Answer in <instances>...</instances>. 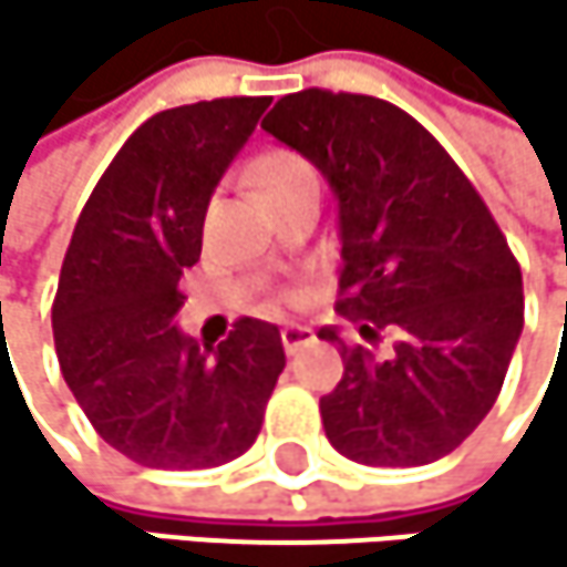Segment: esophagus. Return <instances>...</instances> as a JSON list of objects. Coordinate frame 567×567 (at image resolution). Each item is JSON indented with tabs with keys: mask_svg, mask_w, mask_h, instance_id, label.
I'll return each instance as SVG.
<instances>
[{
	"mask_svg": "<svg viewBox=\"0 0 567 567\" xmlns=\"http://www.w3.org/2000/svg\"><path fill=\"white\" fill-rule=\"evenodd\" d=\"M306 343H312V330H309V326H296V322L281 326V347H286V353H299Z\"/></svg>",
	"mask_w": 567,
	"mask_h": 567,
	"instance_id": "1",
	"label": "esophagus"
}]
</instances>
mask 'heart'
Returning <instances> with one entry per match:
<instances>
[{"mask_svg":"<svg viewBox=\"0 0 567 567\" xmlns=\"http://www.w3.org/2000/svg\"><path fill=\"white\" fill-rule=\"evenodd\" d=\"M302 179H316L312 166L302 156H296V152H286V148L265 152V156H258L255 166H251V183H255L261 200H271L275 193L289 189V186H296ZM286 299H292V296H286Z\"/></svg>","mask_w":567,"mask_h":567,"instance_id":"1","label":"heart"}]
</instances>
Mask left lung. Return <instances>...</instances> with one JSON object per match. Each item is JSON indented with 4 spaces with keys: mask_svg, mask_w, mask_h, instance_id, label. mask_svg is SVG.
Listing matches in <instances>:
<instances>
[{
    "mask_svg": "<svg viewBox=\"0 0 567 567\" xmlns=\"http://www.w3.org/2000/svg\"><path fill=\"white\" fill-rule=\"evenodd\" d=\"M340 204V316L394 353L347 347L319 401L326 439L363 466H425L486 419L524 330L520 265L476 186L398 104L309 87L261 122Z\"/></svg>",
    "mask_w": 567,
    "mask_h": 567,
    "instance_id": "obj_1",
    "label": "left lung"
}]
</instances>
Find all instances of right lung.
Listing matches in <instances>:
<instances>
[{
  "label": "right lung",
  "mask_w": 567,
  "mask_h": 567,
  "mask_svg": "<svg viewBox=\"0 0 567 567\" xmlns=\"http://www.w3.org/2000/svg\"><path fill=\"white\" fill-rule=\"evenodd\" d=\"M268 97H214L138 125L87 197L53 299L63 381L94 432L148 470H210L261 432L286 367L278 326L237 319L200 350L179 278L200 261L210 197Z\"/></svg>",
  "instance_id": "add662e5"
}]
</instances>
